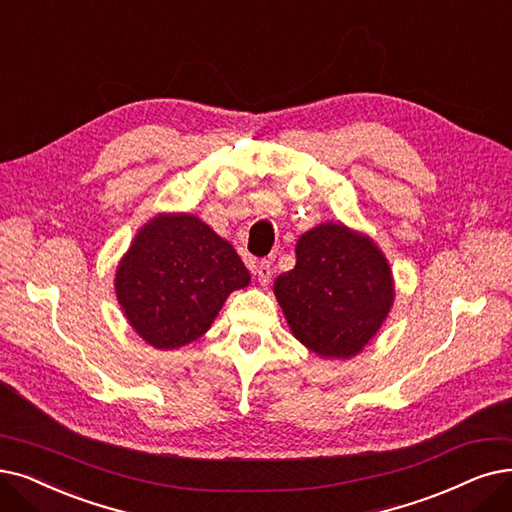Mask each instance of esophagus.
<instances>
[{
	"instance_id": "obj_1",
	"label": "esophagus",
	"mask_w": 512,
	"mask_h": 512,
	"mask_svg": "<svg viewBox=\"0 0 512 512\" xmlns=\"http://www.w3.org/2000/svg\"><path fill=\"white\" fill-rule=\"evenodd\" d=\"M252 271L258 279L260 285H269L271 277H273V269H271V262L269 260H258L252 264Z\"/></svg>"
}]
</instances>
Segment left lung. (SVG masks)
Masks as SVG:
<instances>
[{
  "label": "left lung",
  "mask_w": 512,
  "mask_h": 512,
  "mask_svg": "<svg viewBox=\"0 0 512 512\" xmlns=\"http://www.w3.org/2000/svg\"><path fill=\"white\" fill-rule=\"evenodd\" d=\"M290 332L321 359H353L374 340L395 302L391 264L376 241L342 222L298 237L296 267L273 283Z\"/></svg>",
  "instance_id": "8db88e82"
}]
</instances>
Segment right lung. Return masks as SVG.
<instances>
[{
    "label": "right lung",
    "mask_w": 512,
    "mask_h": 512,
    "mask_svg": "<svg viewBox=\"0 0 512 512\" xmlns=\"http://www.w3.org/2000/svg\"><path fill=\"white\" fill-rule=\"evenodd\" d=\"M113 285L132 330L174 351L210 330L231 292L248 288L250 271L199 216L159 212L136 231Z\"/></svg>",
    "instance_id": "1"
}]
</instances>
